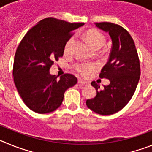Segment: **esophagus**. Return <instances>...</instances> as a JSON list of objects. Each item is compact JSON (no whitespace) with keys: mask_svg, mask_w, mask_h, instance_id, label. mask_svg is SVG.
<instances>
[{"mask_svg":"<svg viewBox=\"0 0 152 152\" xmlns=\"http://www.w3.org/2000/svg\"><path fill=\"white\" fill-rule=\"evenodd\" d=\"M78 83L79 84H83V85H85V86H88L90 84L89 82H88V81H85V80H81V79H78Z\"/></svg>","mask_w":152,"mask_h":152,"instance_id":"34e87169","label":"esophagus"}]
</instances>
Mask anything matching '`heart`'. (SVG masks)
<instances>
[{
    "label": "heart",
    "instance_id": "obj_1",
    "mask_svg": "<svg viewBox=\"0 0 152 152\" xmlns=\"http://www.w3.org/2000/svg\"><path fill=\"white\" fill-rule=\"evenodd\" d=\"M73 37L70 39L65 45V52L69 50L70 47L73 42ZM85 40L88 43V45L92 48L93 49H99L106 43V38L102 33L96 30L88 31L85 34ZM75 70L77 73L83 76H88L90 73L96 69V65L92 63H84L80 62L77 63L74 65Z\"/></svg>",
    "mask_w": 152,
    "mask_h": 152
}]
</instances>
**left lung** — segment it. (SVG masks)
<instances>
[{
  "mask_svg": "<svg viewBox=\"0 0 152 152\" xmlns=\"http://www.w3.org/2000/svg\"><path fill=\"white\" fill-rule=\"evenodd\" d=\"M95 25L108 33L112 40L110 58L100 74V78L109 79L110 83L100 90V85L92 81L96 95L87 100L86 104L94 112L107 116L121 110L131 100L140 77V63L128 31L112 23H95Z\"/></svg>",
  "mask_w": 152,
  "mask_h": 152,
  "instance_id": "obj_1",
  "label": "left lung"
}]
</instances>
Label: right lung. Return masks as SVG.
Segmentation results:
<instances>
[{"label": "right lung", "mask_w": 152, "mask_h": 152, "mask_svg": "<svg viewBox=\"0 0 152 152\" xmlns=\"http://www.w3.org/2000/svg\"><path fill=\"white\" fill-rule=\"evenodd\" d=\"M84 23H68L53 17L40 20L19 44L13 61L14 84L24 103L37 113H48L61 106L66 90L77 84L73 75L49 73L55 61L64 54L72 32Z\"/></svg>", "instance_id": "right-lung-1"}]
</instances>
